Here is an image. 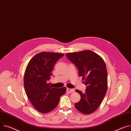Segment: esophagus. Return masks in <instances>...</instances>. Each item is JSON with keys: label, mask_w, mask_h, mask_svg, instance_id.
<instances>
[{"label": "esophagus", "mask_w": 131, "mask_h": 131, "mask_svg": "<svg viewBox=\"0 0 131 131\" xmlns=\"http://www.w3.org/2000/svg\"><path fill=\"white\" fill-rule=\"evenodd\" d=\"M67 92L69 93H73L75 92V90L74 89H69L67 88Z\"/></svg>", "instance_id": "esophagus-1"}]
</instances>
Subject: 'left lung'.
<instances>
[{
	"instance_id": "1",
	"label": "left lung",
	"mask_w": 131,
	"mask_h": 131,
	"mask_svg": "<svg viewBox=\"0 0 131 131\" xmlns=\"http://www.w3.org/2000/svg\"><path fill=\"white\" fill-rule=\"evenodd\" d=\"M67 57L78 69V74L87 88L84 93L75 91L81 100L75 104V108L84 114L94 112L101 105L107 90V73L103 59L90 50L67 53Z\"/></svg>"
}]
</instances>
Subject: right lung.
Returning a JSON list of instances; mask_svg holds the SVG:
<instances>
[{
  "mask_svg": "<svg viewBox=\"0 0 131 131\" xmlns=\"http://www.w3.org/2000/svg\"><path fill=\"white\" fill-rule=\"evenodd\" d=\"M64 56L54 52H41L30 59L25 69L24 85L26 94L33 106L43 114L54 110L60 97L66 92L65 87L52 88L48 83L54 65Z\"/></svg>",
  "mask_w": 131,
  "mask_h": 131,
  "instance_id": "right-lung-1",
  "label": "right lung"
}]
</instances>
